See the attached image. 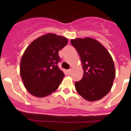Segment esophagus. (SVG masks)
Here are the masks:
<instances>
[{
  "label": "esophagus",
  "instance_id": "obj_1",
  "mask_svg": "<svg viewBox=\"0 0 131 131\" xmlns=\"http://www.w3.org/2000/svg\"><path fill=\"white\" fill-rule=\"evenodd\" d=\"M67 72H68V75H70L71 73V69H68V71H67Z\"/></svg>",
  "mask_w": 131,
  "mask_h": 131
}]
</instances>
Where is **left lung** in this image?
I'll return each instance as SVG.
<instances>
[{"label": "left lung", "instance_id": "left-lung-1", "mask_svg": "<svg viewBox=\"0 0 131 131\" xmlns=\"http://www.w3.org/2000/svg\"><path fill=\"white\" fill-rule=\"evenodd\" d=\"M81 57L83 78L75 83L77 92L88 101L100 100L110 91L115 77L113 59L104 46L86 37L71 40Z\"/></svg>", "mask_w": 131, "mask_h": 131}]
</instances>
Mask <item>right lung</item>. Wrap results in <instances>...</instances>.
Masks as SVG:
<instances>
[{
  "mask_svg": "<svg viewBox=\"0 0 131 131\" xmlns=\"http://www.w3.org/2000/svg\"><path fill=\"white\" fill-rule=\"evenodd\" d=\"M66 38L53 33L42 35L29 45L20 62V75L29 93L47 96L58 88L64 77L58 63L60 50L68 44Z\"/></svg>",
  "mask_w": 131,
  "mask_h": 131,
  "instance_id": "add662e5",
  "label": "right lung"
}]
</instances>
